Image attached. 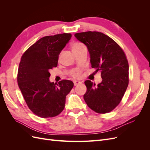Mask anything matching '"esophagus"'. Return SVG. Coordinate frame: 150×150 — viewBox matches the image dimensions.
<instances>
[{"mask_svg":"<svg viewBox=\"0 0 150 150\" xmlns=\"http://www.w3.org/2000/svg\"><path fill=\"white\" fill-rule=\"evenodd\" d=\"M81 83V82H80V81H74V86H77V85H78V84H79Z\"/></svg>","mask_w":150,"mask_h":150,"instance_id":"34e87169","label":"esophagus"}]
</instances>
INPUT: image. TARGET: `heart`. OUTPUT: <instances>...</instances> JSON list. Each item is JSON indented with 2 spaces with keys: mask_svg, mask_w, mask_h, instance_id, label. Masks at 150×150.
Wrapping results in <instances>:
<instances>
[{
  "mask_svg": "<svg viewBox=\"0 0 150 150\" xmlns=\"http://www.w3.org/2000/svg\"><path fill=\"white\" fill-rule=\"evenodd\" d=\"M85 47L84 45L80 42H74L71 44V49L73 52L79 51L82 47ZM82 72L79 69H73L70 72V75L74 78H79L81 76Z\"/></svg>",
  "mask_w": 150,
  "mask_h": 150,
  "instance_id": "obj_1",
  "label": "heart"
}]
</instances>
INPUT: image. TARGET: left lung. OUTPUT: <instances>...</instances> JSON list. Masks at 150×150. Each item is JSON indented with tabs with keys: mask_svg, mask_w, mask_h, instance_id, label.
I'll use <instances>...</instances> for the list:
<instances>
[{
	"mask_svg": "<svg viewBox=\"0 0 150 150\" xmlns=\"http://www.w3.org/2000/svg\"><path fill=\"white\" fill-rule=\"evenodd\" d=\"M75 37L87 46L91 67L100 71L102 82L89 80L84 99L92 110L99 114L110 112L118 106L129 84V65L122 49L114 40L102 33L88 31L76 33Z\"/></svg>",
	"mask_w": 150,
	"mask_h": 150,
	"instance_id": "1",
	"label": "left lung"
}]
</instances>
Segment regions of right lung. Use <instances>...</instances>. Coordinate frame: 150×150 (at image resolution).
<instances>
[{
    "label": "right lung",
    "mask_w": 150,
    "mask_h": 150,
    "mask_svg": "<svg viewBox=\"0 0 150 150\" xmlns=\"http://www.w3.org/2000/svg\"><path fill=\"white\" fill-rule=\"evenodd\" d=\"M71 34L40 39L22 54L17 72L18 86L30 110L39 117L56 116L65 107L66 97L73 88L71 81L51 83L50 70L56 67L59 55Z\"/></svg>",
    "instance_id": "obj_1"
}]
</instances>
